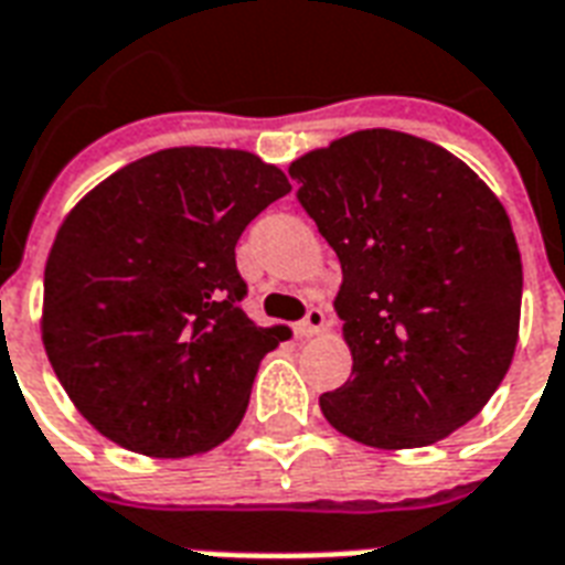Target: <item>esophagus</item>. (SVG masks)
<instances>
[{"mask_svg": "<svg viewBox=\"0 0 565 565\" xmlns=\"http://www.w3.org/2000/svg\"><path fill=\"white\" fill-rule=\"evenodd\" d=\"M323 323H327V315H323V309H318V306H312L309 312H306L303 321H297V335H303V339H309V335H318V332L323 330Z\"/></svg>", "mask_w": 565, "mask_h": 565, "instance_id": "34e87169", "label": "esophagus"}]
</instances>
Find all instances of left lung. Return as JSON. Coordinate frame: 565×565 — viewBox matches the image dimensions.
<instances>
[{"label":"left lung","mask_w":565,"mask_h":565,"mask_svg":"<svg viewBox=\"0 0 565 565\" xmlns=\"http://www.w3.org/2000/svg\"><path fill=\"white\" fill-rule=\"evenodd\" d=\"M342 262L353 371L323 418L371 448H422L487 406L519 342L522 256L487 182L436 143L362 129L291 161Z\"/></svg>","instance_id":"left-lung-1"}]
</instances>
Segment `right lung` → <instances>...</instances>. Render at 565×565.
I'll return each mask as SVG.
<instances>
[{"mask_svg": "<svg viewBox=\"0 0 565 565\" xmlns=\"http://www.w3.org/2000/svg\"><path fill=\"white\" fill-rule=\"evenodd\" d=\"M288 191L253 152L173 147L67 214L43 274V348L103 436L168 460L233 436L262 356L286 339L242 309L235 244Z\"/></svg>", "mask_w": 565, "mask_h": 565, "instance_id": "1", "label": "right lung"}]
</instances>
